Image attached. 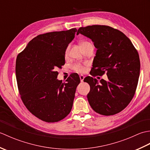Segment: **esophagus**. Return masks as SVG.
I'll return each instance as SVG.
<instances>
[{"label":"esophagus","mask_w":150,"mask_h":150,"mask_svg":"<svg viewBox=\"0 0 150 150\" xmlns=\"http://www.w3.org/2000/svg\"><path fill=\"white\" fill-rule=\"evenodd\" d=\"M84 79V76L82 75H80V79H81V82H83Z\"/></svg>","instance_id":"obj_1"}]
</instances>
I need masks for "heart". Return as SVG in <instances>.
Listing matches in <instances>:
<instances>
[{
	"instance_id": "b5f03b06",
	"label": "heart",
	"mask_w": 150,
	"mask_h": 150,
	"mask_svg": "<svg viewBox=\"0 0 150 150\" xmlns=\"http://www.w3.org/2000/svg\"><path fill=\"white\" fill-rule=\"evenodd\" d=\"M86 43H89L88 42H82L81 43V45L82 44H84ZM68 47H67L66 51H65V55H68ZM73 69L75 70V71L79 72V73H84L86 70L85 68V66L82 64L80 63H77V64H75L73 66Z\"/></svg>"
}]
</instances>
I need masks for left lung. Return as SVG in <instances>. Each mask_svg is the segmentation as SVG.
Returning a JSON list of instances; mask_svg holds the SVG:
<instances>
[{
	"label": "left lung",
	"instance_id": "obj_1",
	"mask_svg": "<svg viewBox=\"0 0 150 150\" xmlns=\"http://www.w3.org/2000/svg\"><path fill=\"white\" fill-rule=\"evenodd\" d=\"M81 33L90 39L97 49L91 75L106 73L108 80L88 77L84 81L90 86L87 95L91 107L103 115H113L123 110L134 96L140 75L139 56L122 32L103 25L81 27Z\"/></svg>",
	"mask_w": 150,
	"mask_h": 150
}]
</instances>
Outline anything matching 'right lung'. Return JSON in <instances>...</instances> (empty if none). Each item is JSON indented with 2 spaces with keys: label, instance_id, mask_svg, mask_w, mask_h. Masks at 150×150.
I'll list each match as a JSON object with an SVG mask.
<instances>
[{
  "label": "right lung",
  "instance_id": "1",
  "mask_svg": "<svg viewBox=\"0 0 150 150\" xmlns=\"http://www.w3.org/2000/svg\"><path fill=\"white\" fill-rule=\"evenodd\" d=\"M77 31L39 35L17 55L15 72L21 99L31 113L45 122H58L71 110L80 78L73 73L62 83L57 79V69L65 64V51Z\"/></svg>",
  "mask_w": 150,
  "mask_h": 150
}]
</instances>
